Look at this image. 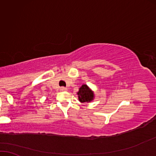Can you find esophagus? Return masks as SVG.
<instances>
[{
	"instance_id": "1",
	"label": "esophagus",
	"mask_w": 156,
	"mask_h": 156,
	"mask_svg": "<svg viewBox=\"0 0 156 156\" xmlns=\"http://www.w3.org/2000/svg\"><path fill=\"white\" fill-rule=\"evenodd\" d=\"M60 90H61V91H67L68 89L65 88V87H61V88H60Z\"/></svg>"
}]
</instances>
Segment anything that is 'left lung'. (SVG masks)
<instances>
[{
  "label": "left lung",
  "instance_id": "1",
  "mask_svg": "<svg viewBox=\"0 0 156 156\" xmlns=\"http://www.w3.org/2000/svg\"><path fill=\"white\" fill-rule=\"evenodd\" d=\"M77 94L78 95L79 101L81 103H89L94 98L93 91L86 84L80 87Z\"/></svg>",
  "mask_w": 156,
  "mask_h": 156
}]
</instances>
